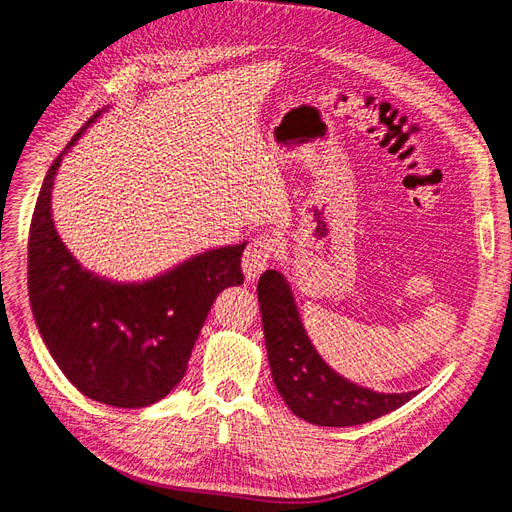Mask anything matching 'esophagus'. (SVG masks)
Wrapping results in <instances>:
<instances>
[{
	"label": "esophagus",
	"instance_id": "esophagus-1",
	"mask_svg": "<svg viewBox=\"0 0 512 512\" xmlns=\"http://www.w3.org/2000/svg\"><path fill=\"white\" fill-rule=\"evenodd\" d=\"M276 255H278V244L274 238H270V236L255 238L249 244V249L244 251V259H242L246 280H249V283L257 280L263 274V270L270 266Z\"/></svg>",
	"mask_w": 512,
	"mask_h": 512
}]
</instances>
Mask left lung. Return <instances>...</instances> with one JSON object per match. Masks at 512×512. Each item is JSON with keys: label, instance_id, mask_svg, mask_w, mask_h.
<instances>
[{"label": "left lung", "instance_id": "left-lung-1", "mask_svg": "<svg viewBox=\"0 0 512 512\" xmlns=\"http://www.w3.org/2000/svg\"><path fill=\"white\" fill-rule=\"evenodd\" d=\"M257 298L274 385L293 415L323 427H349L383 417L417 395L376 393L329 368L306 336L291 287L280 272L261 274Z\"/></svg>", "mask_w": 512, "mask_h": 512}]
</instances>
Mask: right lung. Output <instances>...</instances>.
<instances>
[{"label": "right lung", "mask_w": 512, "mask_h": 512, "mask_svg": "<svg viewBox=\"0 0 512 512\" xmlns=\"http://www.w3.org/2000/svg\"><path fill=\"white\" fill-rule=\"evenodd\" d=\"M97 117L46 172L29 229V302L48 353L80 393L108 406L144 408L183 381L212 302L244 283L246 242L195 255L144 283H112L82 268L57 234L51 191L63 155Z\"/></svg>", "instance_id": "1"}]
</instances>
